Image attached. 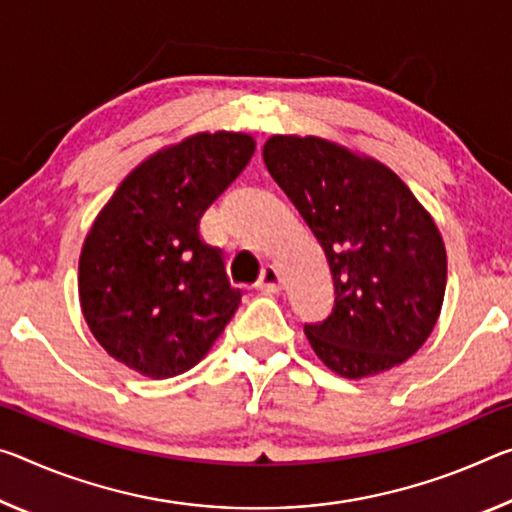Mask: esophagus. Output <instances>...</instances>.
<instances>
[{"label": "esophagus", "instance_id": "obj_1", "mask_svg": "<svg viewBox=\"0 0 512 512\" xmlns=\"http://www.w3.org/2000/svg\"><path fill=\"white\" fill-rule=\"evenodd\" d=\"M257 289L264 291V294H278L282 289V275L275 266H266L262 278L257 282Z\"/></svg>", "mask_w": 512, "mask_h": 512}]
</instances>
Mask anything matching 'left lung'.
Returning a JSON list of instances; mask_svg holds the SVG:
<instances>
[{"label":"left lung","instance_id":"left-lung-1","mask_svg":"<svg viewBox=\"0 0 512 512\" xmlns=\"http://www.w3.org/2000/svg\"><path fill=\"white\" fill-rule=\"evenodd\" d=\"M262 154L335 282L332 314L305 326L316 358L348 380L399 367L444 303L446 248L431 212L383 161L326 136L273 134Z\"/></svg>","mask_w":512,"mask_h":512}]
</instances>
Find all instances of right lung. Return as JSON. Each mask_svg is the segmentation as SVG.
Instances as JSON below:
<instances>
[{"instance_id": "obj_1", "label": "right lung", "mask_w": 512, "mask_h": 512, "mask_svg": "<svg viewBox=\"0 0 512 512\" xmlns=\"http://www.w3.org/2000/svg\"><path fill=\"white\" fill-rule=\"evenodd\" d=\"M255 152L246 132H198L143 159L88 230L79 255L81 314L104 351L145 378L205 358L241 303L202 214Z\"/></svg>"}]
</instances>
